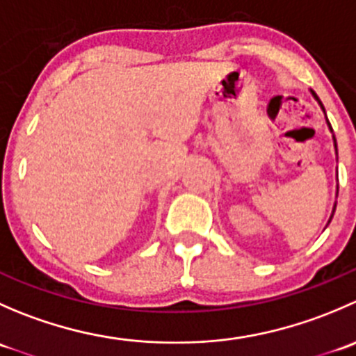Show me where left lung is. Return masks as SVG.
Here are the masks:
<instances>
[{
  "label": "left lung",
  "instance_id": "1",
  "mask_svg": "<svg viewBox=\"0 0 356 356\" xmlns=\"http://www.w3.org/2000/svg\"><path fill=\"white\" fill-rule=\"evenodd\" d=\"M312 95H314V98L317 99V102H318V105H321V108L324 110V113H325V108H324V105H322V102H321V99H318V96L315 95L314 91H312ZM325 118H327V117H325ZM327 125H329V129H331V132H332V127H331V124H329V120H327ZM332 139H334V148H336V155H337V145H336V138H334V136H332ZM334 210H336V204H334ZM334 210H332V215H334ZM332 215H331V218H332ZM331 218H329V222H331Z\"/></svg>",
  "mask_w": 356,
  "mask_h": 356
}]
</instances>
